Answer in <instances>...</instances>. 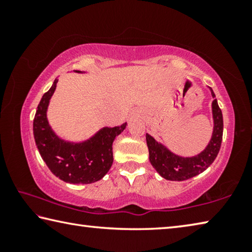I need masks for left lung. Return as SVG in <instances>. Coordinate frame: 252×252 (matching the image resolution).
<instances>
[{
	"mask_svg": "<svg viewBox=\"0 0 252 252\" xmlns=\"http://www.w3.org/2000/svg\"><path fill=\"white\" fill-rule=\"evenodd\" d=\"M211 94L213 97H216L212 90ZM212 114L215 127H213L210 143L200 155L192 158H182L173 155L167 148L158 143L151 135H146L149 148V159H150L152 167L162 178L171 181H183L195 177L210 167V164L215 161L219 153L223 133L222 112H221L217 99L212 102Z\"/></svg>",
	"mask_w": 252,
	"mask_h": 252,
	"instance_id": "1",
	"label": "left lung"
}]
</instances>
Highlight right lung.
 <instances>
[{"label":"right lung","instance_id":"obj_1","mask_svg":"<svg viewBox=\"0 0 252 252\" xmlns=\"http://www.w3.org/2000/svg\"><path fill=\"white\" fill-rule=\"evenodd\" d=\"M55 79L37 105L33 120V134L42 159L55 177L69 183H92L103 178L113 163L112 143L126 129V123L103 127L88 141L70 143L59 139L46 120L49 101L57 88Z\"/></svg>","mask_w":252,"mask_h":252}]
</instances>
